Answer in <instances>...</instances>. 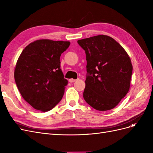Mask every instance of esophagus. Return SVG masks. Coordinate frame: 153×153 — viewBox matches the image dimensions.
Wrapping results in <instances>:
<instances>
[{
  "label": "esophagus",
  "instance_id": "obj_1",
  "mask_svg": "<svg viewBox=\"0 0 153 153\" xmlns=\"http://www.w3.org/2000/svg\"><path fill=\"white\" fill-rule=\"evenodd\" d=\"M76 80L75 79H73V78H70V79H69V82L70 83H73L74 82H75Z\"/></svg>",
  "mask_w": 153,
  "mask_h": 153
}]
</instances>
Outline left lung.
<instances>
[{"label": "left lung", "instance_id": "obj_1", "mask_svg": "<svg viewBox=\"0 0 153 153\" xmlns=\"http://www.w3.org/2000/svg\"><path fill=\"white\" fill-rule=\"evenodd\" d=\"M77 42L86 54L85 101L97 110L115 108L130 87L133 70L130 57L108 36L98 35Z\"/></svg>", "mask_w": 153, "mask_h": 153}]
</instances>
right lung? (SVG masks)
<instances>
[{
  "label": "right lung",
  "instance_id": "add662e5",
  "mask_svg": "<svg viewBox=\"0 0 153 153\" xmlns=\"http://www.w3.org/2000/svg\"><path fill=\"white\" fill-rule=\"evenodd\" d=\"M69 45V41L36 40L18 57L14 73L16 84L23 98L36 110L47 112L62 98L68 80L60 57Z\"/></svg>",
  "mask_w": 153,
  "mask_h": 153
}]
</instances>
